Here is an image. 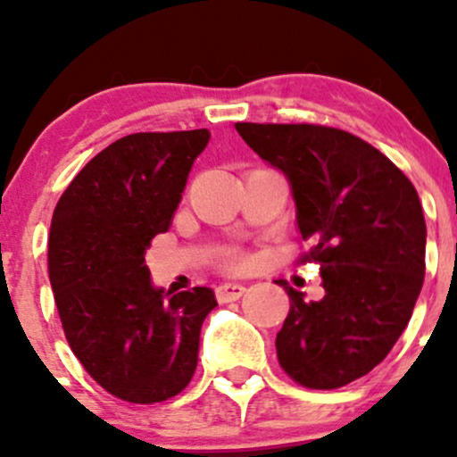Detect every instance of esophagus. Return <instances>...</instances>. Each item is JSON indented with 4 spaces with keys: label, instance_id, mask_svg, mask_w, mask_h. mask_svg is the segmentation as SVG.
Wrapping results in <instances>:
<instances>
[{
    "label": "esophagus",
    "instance_id": "obj_1",
    "mask_svg": "<svg viewBox=\"0 0 457 457\" xmlns=\"http://www.w3.org/2000/svg\"><path fill=\"white\" fill-rule=\"evenodd\" d=\"M246 287L243 283H221V286L217 287V298L219 303H229V301H236V298H240L245 295Z\"/></svg>",
    "mask_w": 457,
    "mask_h": 457
}]
</instances>
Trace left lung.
Returning a JSON list of instances; mask_svg holds the SVG:
<instances>
[{
    "mask_svg": "<svg viewBox=\"0 0 457 457\" xmlns=\"http://www.w3.org/2000/svg\"><path fill=\"white\" fill-rule=\"evenodd\" d=\"M240 137L290 185L296 225L313 249L324 296L277 283L290 313L277 359L309 389H337L385 361L412 316L426 275V219L412 182L339 129L236 124Z\"/></svg>",
    "mask_w": 457,
    "mask_h": 457,
    "instance_id": "1",
    "label": "left lung"
}]
</instances>
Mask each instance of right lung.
I'll list each match as a JSON object with an SVG mask.
<instances>
[{
    "mask_svg": "<svg viewBox=\"0 0 457 457\" xmlns=\"http://www.w3.org/2000/svg\"><path fill=\"white\" fill-rule=\"evenodd\" d=\"M211 130L135 133L75 176L49 229V279L72 353L104 391L133 403L174 397L197 367L212 287L165 292L145 251L170 229Z\"/></svg>",
    "mask_w": 457,
    "mask_h": 457,
    "instance_id": "add662e5",
    "label": "right lung"
}]
</instances>
